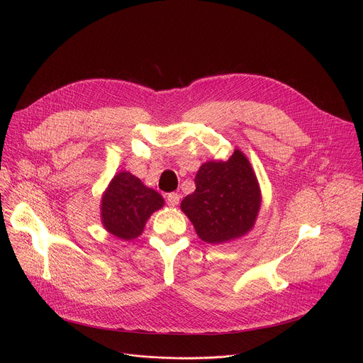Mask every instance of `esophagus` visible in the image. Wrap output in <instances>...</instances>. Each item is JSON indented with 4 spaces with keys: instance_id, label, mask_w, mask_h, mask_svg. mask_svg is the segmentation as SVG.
I'll return each instance as SVG.
<instances>
[{
    "instance_id": "34e87169",
    "label": "esophagus",
    "mask_w": 363,
    "mask_h": 363,
    "mask_svg": "<svg viewBox=\"0 0 363 363\" xmlns=\"http://www.w3.org/2000/svg\"><path fill=\"white\" fill-rule=\"evenodd\" d=\"M179 199H181V195L177 194V192H171V194L167 195L168 205H171V206H177L179 203Z\"/></svg>"
}]
</instances>
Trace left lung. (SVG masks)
I'll use <instances>...</instances> for the list:
<instances>
[{"label":"left lung","mask_w":363,"mask_h":363,"mask_svg":"<svg viewBox=\"0 0 363 363\" xmlns=\"http://www.w3.org/2000/svg\"><path fill=\"white\" fill-rule=\"evenodd\" d=\"M195 191L181 202L198 237L223 244L245 235L262 206V191L245 155L235 149L228 161H210L195 175Z\"/></svg>","instance_id":"obj_1"}]
</instances>
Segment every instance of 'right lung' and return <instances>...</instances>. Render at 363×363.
I'll use <instances>...</instances> for the list:
<instances>
[{
	"label": "right lung",
	"instance_id": "add662e5",
	"mask_svg": "<svg viewBox=\"0 0 363 363\" xmlns=\"http://www.w3.org/2000/svg\"><path fill=\"white\" fill-rule=\"evenodd\" d=\"M164 206V198L147 188L130 172L113 177L101 196L100 216L103 227L121 240L139 237L147 218Z\"/></svg>",
	"mask_w": 363,
	"mask_h": 363
}]
</instances>
